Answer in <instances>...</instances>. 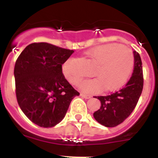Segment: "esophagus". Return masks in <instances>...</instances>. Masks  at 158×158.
Instances as JSON below:
<instances>
[{"instance_id": "1", "label": "esophagus", "mask_w": 158, "mask_h": 158, "mask_svg": "<svg viewBox=\"0 0 158 158\" xmlns=\"http://www.w3.org/2000/svg\"><path fill=\"white\" fill-rule=\"evenodd\" d=\"M81 96H82V97H84V98L85 99H89L92 97V96H90V95L85 94V93H81Z\"/></svg>"}]
</instances>
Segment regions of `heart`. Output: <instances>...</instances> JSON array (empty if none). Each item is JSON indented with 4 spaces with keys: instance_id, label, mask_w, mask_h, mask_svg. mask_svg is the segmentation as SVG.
I'll list each match as a JSON object with an SVG mask.
<instances>
[{
    "instance_id": "1",
    "label": "heart",
    "mask_w": 158,
    "mask_h": 158,
    "mask_svg": "<svg viewBox=\"0 0 158 158\" xmlns=\"http://www.w3.org/2000/svg\"><path fill=\"white\" fill-rule=\"evenodd\" d=\"M88 57L98 64L94 79L87 80L81 85L84 93H99L106 90L115 91L126 85L133 72L135 58L132 51L127 47L111 43L92 48L86 52ZM76 60L69 58L62 65L64 77L73 85H78L82 77L75 69Z\"/></svg>"
}]
</instances>
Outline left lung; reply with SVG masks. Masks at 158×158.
Segmentation results:
<instances>
[{
    "label": "left lung",
    "mask_w": 158,
    "mask_h": 158,
    "mask_svg": "<svg viewBox=\"0 0 158 158\" xmlns=\"http://www.w3.org/2000/svg\"><path fill=\"white\" fill-rule=\"evenodd\" d=\"M135 65L132 76L123 88L107 96L95 98L101 103L100 109L93 113L99 123L107 127H114L123 122L134 111L143 89V74L141 57L133 51Z\"/></svg>",
    "instance_id": "8db88e82"
}]
</instances>
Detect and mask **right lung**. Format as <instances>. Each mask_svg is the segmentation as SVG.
I'll return each mask as SVG.
<instances>
[{"instance_id":"1","label":"right lung","mask_w":158,"mask_h":158,"mask_svg":"<svg viewBox=\"0 0 158 158\" xmlns=\"http://www.w3.org/2000/svg\"><path fill=\"white\" fill-rule=\"evenodd\" d=\"M73 52L47 43H34L16 60L17 102L24 115L38 126L47 128L59 123L73 99L80 94L62 73V64Z\"/></svg>"}]
</instances>
